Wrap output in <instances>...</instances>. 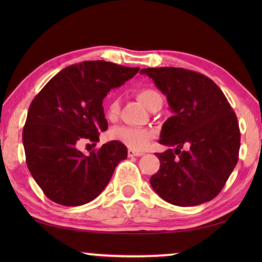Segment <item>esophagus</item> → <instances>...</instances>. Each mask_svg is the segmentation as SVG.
Segmentation results:
<instances>
[{
	"instance_id": "34e87169",
	"label": "esophagus",
	"mask_w": 262,
	"mask_h": 262,
	"mask_svg": "<svg viewBox=\"0 0 262 262\" xmlns=\"http://www.w3.org/2000/svg\"><path fill=\"white\" fill-rule=\"evenodd\" d=\"M143 155V152L142 151H136V150H132V149H130L127 151V156L128 157H138V156H142Z\"/></svg>"
}]
</instances>
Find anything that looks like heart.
<instances>
[{"label": "heart", "instance_id": "1", "mask_svg": "<svg viewBox=\"0 0 262 262\" xmlns=\"http://www.w3.org/2000/svg\"><path fill=\"white\" fill-rule=\"evenodd\" d=\"M138 98L144 103L146 108L150 110L157 101H162V96L155 89L144 88L138 92ZM119 112V100L116 99L111 102L108 107V118L114 119ZM154 136V131L146 127L139 126H127V125H121L117 126L110 131V137L118 141L123 144L127 145L131 149H142L144 148L151 137Z\"/></svg>", "mask_w": 262, "mask_h": 262}]
</instances>
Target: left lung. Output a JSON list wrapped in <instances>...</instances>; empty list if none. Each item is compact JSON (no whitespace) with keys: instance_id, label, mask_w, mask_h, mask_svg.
<instances>
[{"instance_id":"left-lung-1","label":"left lung","mask_w":262,"mask_h":262,"mask_svg":"<svg viewBox=\"0 0 262 262\" xmlns=\"http://www.w3.org/2000/svg\"><path fill=\"white\" fill-rule=\"evenodd\" d=\"M141 74L167 96L173 113L163 123L159 141L169 149L156 154L160 170L150 185L178 206L210 202L238 161L241 137L230 103L212 80L195 71L164 67L142 69Z\"/></svg>"}]
</instances>
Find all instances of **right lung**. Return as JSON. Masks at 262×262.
Wrapping results in <instances>:
<instances>
[{
	"label": "right lung",
	"instance_id": "add662e5",
	"mask_svg": "<svg viewBox=\"0 0 262 262\" xmlns=\"http://www.w3.org/2000/svg\"><path fill=\"white\" fill-rule=\"evenodd\" d=\"M105 60H87L60 70L28 108L23 131L26 163L32 177L52 202L80 206L95 199L127 157L123 143L112 141L84 155L83 139L99 141L108 127L102 100L138 73Z\"/></svg>",
	"mask_w": 262,
	"mask_h": 262
}]
</instances>
